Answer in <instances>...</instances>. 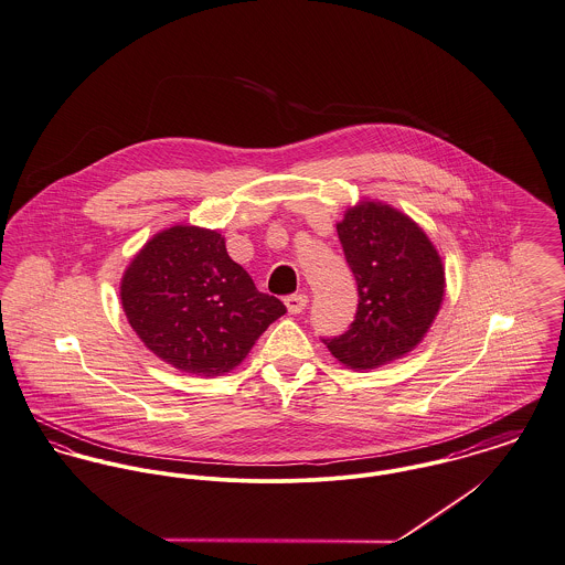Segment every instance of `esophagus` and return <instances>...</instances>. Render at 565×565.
<instances>
[{
    "label": "esophagus",
    "mask_w": 565,
    "mask_h": 565,
    "mask_svg": "<svg viewBox=\"0 0 565 565\" xmlns=\"http://www.w3.org/2000/svg\"><path fill=\"white\" fill-rule=\"evenodd\" d=\"M285 305H287V310H289L291 315H298V312H302V310L308 307V296L307 294L289 296V298H285Z\"/></svg>",
    "instance_id": "esophagus-1"
}]
</instances>
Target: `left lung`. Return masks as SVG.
<instances>
[{
  "label": "left lung",
  "mask_w": 565,
  "mask_h": 565,
  "mask_svg": "<svg viewBox=\"0 0 565 565\" xmlns=\"http://www.w3.org/2000/svg\"><path fill=\"white\" fill-rule=\"evenodd\" d=\"M337 233L359 285V310L345 334L323 343L356 371L404 359L443 307V257L411 215L382 201L350 206Z\"/></svg>",
  "instance_id": "8db88e82"
}]
</instances>
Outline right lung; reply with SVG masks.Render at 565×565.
<instances>
[{
    "instance_id": "obj_1",
    "label": "right lung",
    "mask_w": 565,
    "mask_h": 565,
    "mask_svg": "<svg viewBox=\"0 0 565 565\" xmlns=\"http://www.w3.org/2000/svg\"><path fill=\"white\" fill-rule=\"evenodd\" d=\"M120 305L157 359L201 377L239 366L287 312L228 257L224 235L192 224L163 228L140 248L120 278Z\"/></svg>"
}]
</instances>
